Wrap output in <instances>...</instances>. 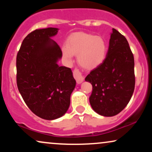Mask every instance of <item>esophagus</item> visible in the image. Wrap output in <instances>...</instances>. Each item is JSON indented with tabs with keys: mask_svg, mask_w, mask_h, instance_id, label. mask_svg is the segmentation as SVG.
Listing matches in <instances>:
<instances>
[{
	"mask_svg": "<svg viewBox=\"0 0 152 152\" xmlns=\"http://www.w3.org/2000/svg\"><path fill=\"white\" fill-rule=\"evenodd\" d=\"M74 76L78 84H80L83 81V76L78 69H75L74 71Z\"/></svg>",
	"mask_w": 152,
	"mask_h": 152,
	"instance_id": "34e87169",
	"label": "esophagus"
}]
</instances>
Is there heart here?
<instances>
[{"mask_svg":"<svg viewBox=\"0 0 152 152\" xmlns=\"http://www.w3.org/2000/svg\"><path fill=\"white\" fill-rule=\"evenodd\" d=\"M61 53L68 62L72 61L74 56L78 54L80 66L86 69H94L105 60L107 44L102 36L79 32L68 38L66 43L61 46Z\"/></svg>","mask_w":152,"mask_h":152,"instance_id":"1","label":"heart"}]
</instances>
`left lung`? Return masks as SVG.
I'll return each instance as SVG.
<instances>
[{"label":"left lung","mask_w":152,"mask_h":152,"mask_svg":"<svg viewBox=\"0 0 152 152\" xmlns=\"http://www.w3.org/2000/svg\"><path fill=\"white\" fill-rule=\"evenodd\" d=\"M93 86L89 102L104 116L118 114L126 107L135 86L134 56L126 38L112 28L104 61L85 78Z\"/></svg>","instance_id":"left-lung-1"}]
</instances>
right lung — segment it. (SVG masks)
<instances>
[{
    "mask_svg": "<svg viewBox=\"0 0 152 152\" xmlns=\"http://www.w3.org/2000/svg\"><path fill=\"white\" fill-rule=\"evenodd\" d=\"M58 28L37 29L24 38L16 57L17 86L34 114L54 120L66 114L76 86L72 71L59 66L60 47L51 39Z\"/></svg>",
    "mask_w": 152,
    "mask_h": 152,
    "instance_id": "add662e5",
    "label": "right lung"
}]
</instances>
